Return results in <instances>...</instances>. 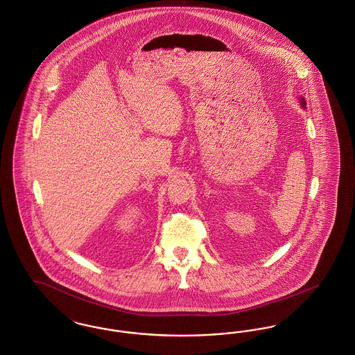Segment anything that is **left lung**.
I'll use <instances>...</instances> for the list:
<instances>
[{"label":"left lung","instance_id":"1","mask_svg":"<svg viewBox=\"0 0 355 355\" xmlns=\"http://www.w3.org/2000/svg\"><path fill=\"white\" fill-rule=\"evenodd\" d=\"M301 103H302V106H304V105H306V102H304V98H302V100H301Z\"/></svg>","mask_w":355,"mask_h":355}]
</instances>
